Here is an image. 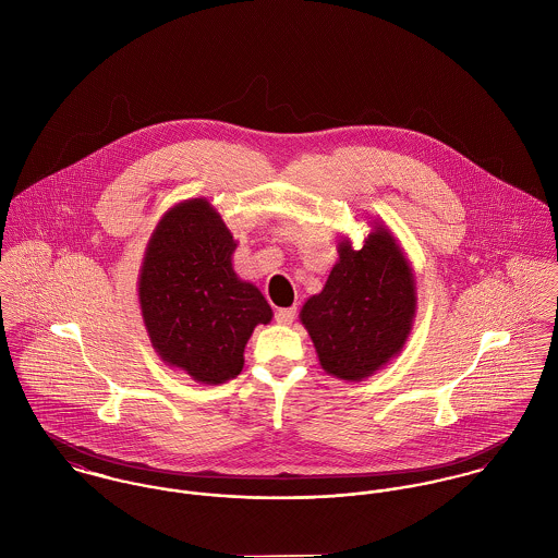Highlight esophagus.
I'll list each match as a JSON object with an SVG mask.
<instances>
[{
    "mask_svg": "<svg viewBox=\"0 0 558 558\" xmlns=\"http://www.w3.org/2000/svg\"><path fill=\"white\" fill-rule=\"evenodd\" d=\"M296 318V307H286V310H279L277 312V316L275 319L279 322V324H292Z\"/></svg>",
    "mask_w": 558,
    "mask_h": 558,
    "instance_id": "34e87169",
    "label": "esophagus"
}]
</instances>
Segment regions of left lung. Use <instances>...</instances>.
Masks as SVG:
<instances>
[{
  "mask_svg": "<svg viewBox=\"0 0 558 558\" xmlns=\"http://www.w3.org/2000/svg\"><path fill=\"white\" fill-rule=\"evenodd\" d=\"M322 292L301 310L326 374L361 383L391 363L416 316V283L393 232L374 221L361 248L341 236Z\"/></svg>",
  "mask_w": 558,
  "mask_h": 558,
  "instance_id": "1",
  "label": "left lung"
}]
</instances>
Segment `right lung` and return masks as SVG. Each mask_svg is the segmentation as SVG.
<instances>
[{
	"instance_id": "add662e5",
	"label": "right lung",
	"mask_w": 558,
	"mask_h": 558,
	"mask_svg": "<svg viewBox=\"0 0 558 558\" xmlns=\"http://www.w3.org/2000/svg\"><path fill=\"white\" fill-rule=\"evenodd\" d=\"M236 240L206 197L184 199L160 217L140 268L137 294L155 352L199 385H223L244 365V345L272 310L242 281Z\"/></svg>"
}]
</instances>
